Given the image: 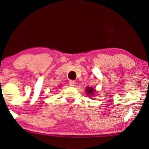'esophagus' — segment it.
<instances>
[{
    "label": "esophagus",
    "instance_id": "1",
    "mask_svg": "<svg viewBox=\"0 0 149 149\" xmlns=\"http://www.w3.org/2000/svg\"><path fill=\"white\" fill-rule=\"evenodd\" d=\"M69 85H70L71 87H74L75 85H76V82L74 81H69Z\"/></svg>",
    "mask_w": 149,
    "mask_h": 149
}]
</instances>
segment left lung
<instances>
[{
	"label": "left lung",
	"instance_id": "8db88e82",
	"mask_svg": "<svg viewBox=\"0 0 149 149\" xmlns=\"http://www.w3.org/2000/svg\"><path fill=\"white\" fill-rule=\"evenodd\" d=\"M85 91H86V94L89 95V97H91V95H94L95 93V89L93 88L92 87H87L85 89Z\"/></svg>",
	"mask_w": 149,
	"mask_h": 149
}]
</instances>
